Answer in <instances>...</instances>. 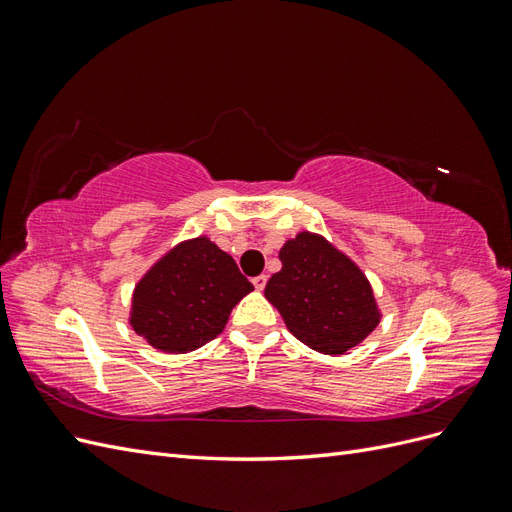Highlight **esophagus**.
<instances>
[{"mask_svg": "<svg viewBox=\"0 0 512 512\" xmlns=\"http://www.w3.org/2000/svg\"><path fill=\"white\" fill-rule=\"evenodd\" d=\"M252 284H254L256 290H265V286H267V275H256L254 280H252Z\"/></svg>", "mask_w": 512, "mask_h": 512, "instance_id": "1", "label": "esophagus"}]
</instances>
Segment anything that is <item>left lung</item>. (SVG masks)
Instances as JSON below:
<instances>
[{
    "instance_id": "8db88e82",
    "label": "left lung",
    "mask_w": 512,
    "mask_h": 512,
    "mask_svg": "<svg viewBox=\"0 0 512 512\" xmlns=\"http://www.w3.org/2000/svg\"><path fill=\"white\" fill-rule=\"evenodd\" d=\"M282 269L265 297L286 329L316 352L344 354L380 324L382 312L367 275L318 232L301 230L280 250Z\"/></svg>"
}]
</instances>
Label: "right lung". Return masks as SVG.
Returning <instances> with one entry per match:
<instances>
[{"label":"right lung","instance_id":"right-lung-1","mask_svg":"<svg viewBox=\"0 0 512 512\" xmlns=\"http://www.w3.org/2000/svg\"><path fill=\"white\" fill-rule=\"evenodd\" d=\"M254 286L230 254L207 235L185 239L136 282L130 327L166 354H185L218 337L228 316Z\"/></svg>","mask_w":512,"mask_h":512}]
</instances>
